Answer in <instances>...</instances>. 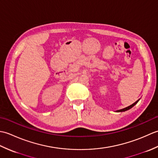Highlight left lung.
I'll list each match as a JSON object with an SVG mask.
<instances>
[{
    "instance_id": "obj_1",
    "label": "left lung",
    "mask_w": 158,
    "mask_h": 158,
    "mask_svg": "<svg viewBox=\"0 0 158 158\" xmlns=\"http://www.w3.org/2000/svg\"><path fill=\"white\" fill-rule=\"evenodd\" d=\"M140 100V99H139ZM139 100H136V101L135 102V103H133L132 105H130V106H128L127 107H126V108H124V109H120V110H117V112H123V111H126V110H129V109H130L131 108H132V107L135 106L136 104L139 101Z\"/></svg>"
}]
</instances>
